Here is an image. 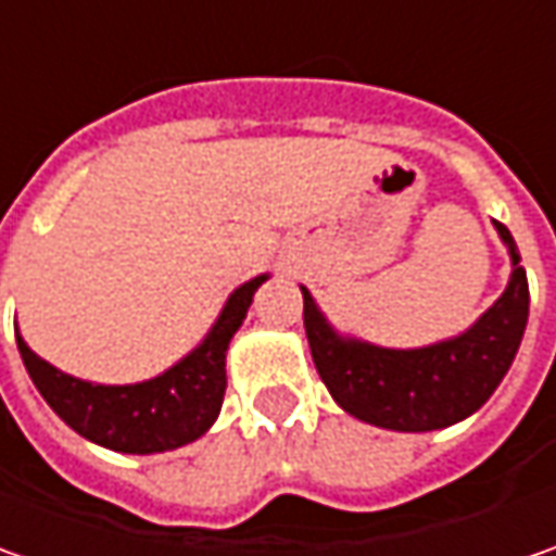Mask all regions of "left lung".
<instances>
[{"label":"left lung","mask_w":556,"mask_h":556,"mask_svg":"<svg viewBox=\"0 0 556 556\" xmlns=\"http://www.w3.org/2000/svg\"><path fill=\"white\" fill-rule=\"evenodd\" d=\"M495 231L510 256L507 288L467 331L430 346L393 350L340 333L300 288L312 362L346 415L383 430L430 433L480 412L498 390L529 321V285L517 241L502 223Z\"/></svg>","instance_id":"8db88e82"}]
</instances>
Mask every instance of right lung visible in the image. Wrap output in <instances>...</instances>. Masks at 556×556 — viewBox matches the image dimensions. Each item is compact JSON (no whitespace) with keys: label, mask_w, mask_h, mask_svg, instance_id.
<instances>
[{"label":"right lung","mask_w":556,"mask_h":556,"mask_svg":"<svg viewBox=\"0 0 556 556\" xmlns=\"http://www.w3.org/2000/svg\"><path fill=\"white\" fill-rule=\"evenodd\" d=\"M268 275L235 288L201 343L173 368L139 383H92L58 371L14 331L17 353L33 387L54 415L83 439L123 455H157L201 439L219 417L225 399V353L244 325L253 293Z\"/></svg>","instance_id":"1"}]
</instances>
